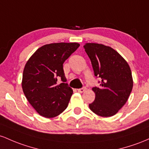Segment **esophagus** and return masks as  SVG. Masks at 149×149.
<instances>
[{
  "label": "esophagus",
  "instance_id": "1",
  "mask_svg": "<svg viewBox=\"0 0 149 149\" xmlns=\"http://www.w3.org/2000/svg\"><path fill=\"white\" fill-rule=\"evenodd\" d=\"M86 90V87H82V88H78L77 89V91L79 93H83L84 91Z\"/></svg>",
  "mask_w": 149,
  "mask_h": 149
}]
</instances>
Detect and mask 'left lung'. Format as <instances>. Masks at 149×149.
Listing matches in <instances>:
<instances>
[{
    "label": "left lung",
    "instance_id": "8db88e82",
    "mask_svg": "<svg viewBox=\"0 0 149 149\" xmlns=\"http://www.w3.org/2000/svg\"><path fill=\"white\" fill-rule=\"evenodd\" d=\"M91 62L98 86L93 87L96 98L89 108L101 117L116 114L125 104L133 87L132 72L126 61L109 46L88 43L83 46Z\"/></svg>",
    "mask_w": 149,
    "mask_h": 149
}]
</instances>
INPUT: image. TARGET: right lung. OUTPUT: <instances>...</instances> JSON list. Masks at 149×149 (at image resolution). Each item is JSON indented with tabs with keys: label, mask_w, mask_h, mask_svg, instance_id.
<instances>
[{
	"label": "right lung",
	"mask_w": 149,
	"mask_h": 149,
	"mask_svg": "<svg viewBox=\"0 0 149 149\" xmlns=\"http://www.w3.org/2000/svg\"><path fill=\"white\" fill-rule=\"evenodd\" d=\"M79 46L77 43L44 45L26 62L22 82L23 92L41 116L54 118L68 107L73 91L66 83L63 63ZM58 79L62 81L60 85Z\"/></svg>",
	"instance_id": "add662e5"
}]
</instances>
